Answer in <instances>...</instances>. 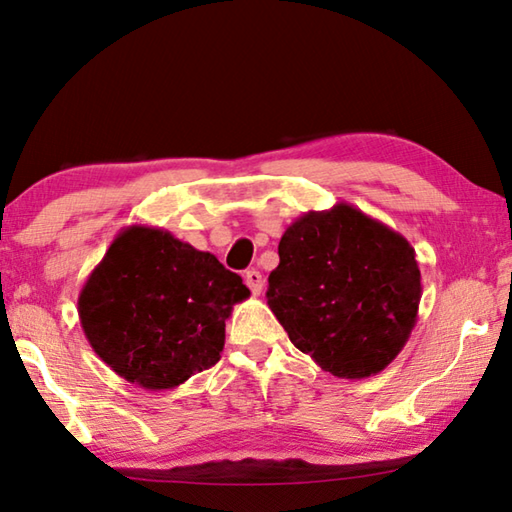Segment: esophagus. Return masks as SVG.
Instances as JSON below:
<instances>
[{"label":"esophagus","instance_id":"obj_1","mask_svg":"<svg viewBox=\"0 0 512 512\" xmlns=\"http://www.w3.org/2000/svg\"><path fill=\"white\" fill-rule=\"evenodd\" d=\"M244 280H246L248 289H250V293H253V296H259V293L264 291V277H262V273L255 271V268H250V271H246Z\"/></svg>","mask_w":512,"mask_h":512}]
</instances>
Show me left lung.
<instances>
[{"instance_id": "8db88e82", "label": "left lung", "mask_w": 512, "mask_h": 512, "mask_svg": "<svg viewBox=\"0 0 512 512\" xmlns=\"http://www.w3.org/2000/svg\"><path fill=\"white\" fill-rule=\"evenodd\" d=\"M268 307L291 343L341 379L384 370L409 341L422 298L413 246L350 203L305 212L277 246Z\"/></svg>"}]
</instances>
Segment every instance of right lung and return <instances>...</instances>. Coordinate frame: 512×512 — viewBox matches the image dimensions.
Wrapping results in <instances>:
<instances>
[{"label":"right lung","instance_id":"obj_1","mask_svg":"<svg viewBox=\"0 0 512 512\" xmlns=\"http://www.w3.org/2000/svg\"><path fill=\"white\" fill-rule=\"evenodd\" d=\"M250 291L237 273L151 225H128L79 293V318L103 363L167 391L221 359L225 320Z\"/></svg>","mask_w":512,"mask_h":512}]
</instances>
